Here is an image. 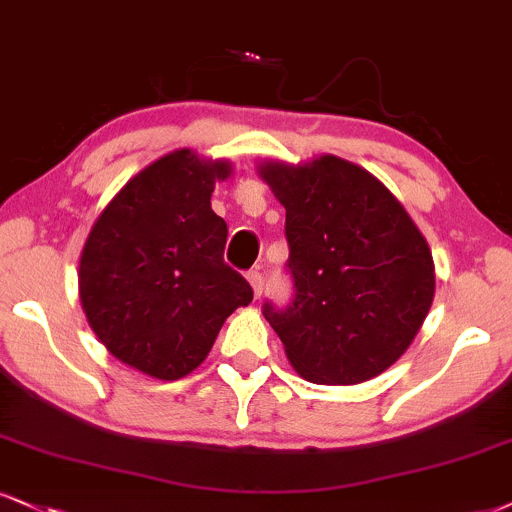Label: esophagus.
Listing matches in <instances>:
<instances>
[{
	"mask_svg": "<svg viewBox=\"0 0 512 512\" xmlns=\"http://www.w3.org/2000/svg\"><path fill=\"white\" fill-rule=\"evenodd\" d=\"M249 282H251V287H254V296L256 299H261V294H263V273L261 270H249Z\"/></svg>",
	"mask_w": 512,
	"mask_h": 512,
	"instance_id": "34e87169",
	"label": "esophagus"
}]
</instances>
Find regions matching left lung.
Segmentation results:
<instances>
[{
  "mask_svg": "<svg viewBox=\"0 0 512 512\" xmlns=\"http://www.w3.org/2000/svg\"><path fill=\"white\" fill-rule=\"evenodd\" d=\"M263 180L287 208V306L263 315L296 372L315 384H358L401 358L434 299L430 246L368 170L337 156L268 163Z\"/></svg>",
  "mask_w": 512,
  "mask_h": 512,
  "instance_id": "1",
  "label": "left lung"
}]
</instances>
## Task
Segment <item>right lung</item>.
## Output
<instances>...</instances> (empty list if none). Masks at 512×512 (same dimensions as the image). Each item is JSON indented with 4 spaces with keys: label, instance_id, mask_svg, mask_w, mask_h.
Masks as SVG:
<instances>
[{
    "label": "right lung",
    "instance_id": "add662e5",
    "mask_svg": "<svg viewBox=\"0 0 512 512\" xmlns=\"http://www.w3.org/2000/svg\"><path fill=\"white\" fill-rule=\"evenodd\" d=\"M223 161L173 151L137 173L94 223L80 301L118 361L178 380L204 361L225 318L254 289L225 263L227 223L211 208Z\"/></svg>",
    "mask_w": 512,
    "mask_h": 512
}]
</instances>
